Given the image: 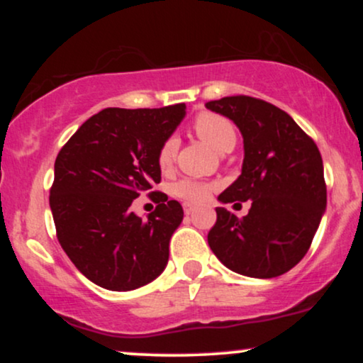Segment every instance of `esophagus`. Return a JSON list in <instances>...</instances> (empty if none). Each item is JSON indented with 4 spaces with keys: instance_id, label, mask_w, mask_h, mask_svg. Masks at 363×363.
<instances>
[{
    "instance_id": "34e87169",
    "label": "esophagus",
    "mask_w": 363,
    "mask_h": 363,
    "mask_svg": "<svg viewBox=\"0 0 363 363\" xmlns=\"http://www.w3.org/2000/svg\"><path fill=\"white\" fill-rule=\"evenodd\" d=\"M193 211H194V206L191 205V203H184V213L186 215H193Z\"/></svg>"
}]
</instances>
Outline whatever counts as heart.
Segmentation results:
<instances>
[{
  "mask_svg": "<svg viewBox=\"0 0 363 363\" xmlns=\"http://www.w3.org/2000/svg\"><path fill=\"white\" fill-rule=\"evenodd\" d=\"M193 128L196 135L216 152L223 153L225 150L234 148L237 140L234 124L223 116L215 114V112H201L194 118ZM177 147L179 141L176 136H170L162 143L157 155L158 167L162 170L172 167L174 160H176ZM172 194L186 203H203L210 196V186L193 181V179H182L172 186Z\"/></svg>",
  "mask_w": 363,
  "mask_h": 363,
  "instance_id": "heart-1",
  "label": "heart"
}]
</instances>
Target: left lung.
<instances>
[{"label": "left lung", "mask_w": 363, "mask_h": 363, "mask_svg": "<svg viewBox=\"0 0 363 363\" xmlns=\"http://www.w3.org/2000/svg\"><path fill=\"white\" fill-rule=\"evenodd\" d=\"M206 107L234 121L244 138L242 172L218 201L235 208L251 201L242 218L216 208L208 244L232 272L280 277L309 251L326 210L319 150L285 111L269 102L235 95Z\"/></svg>", "instance_id": "left-lung-1"}]
</instances>
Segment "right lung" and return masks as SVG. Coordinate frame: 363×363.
I'll return each instance as SVG.
<instances>
[{
    "label": "right lung",
    "instance_id": "add662e5",
    "mask_svg": "<svg viewBox=\"0 0 363 363\" xmlns=\"http://www.w3.org/2000/svg\"><path fill=\"white\" fill-rule=\"evenodd\" d=\"M184 116V104L162 109L109 107L86 119L57 153L49 196L57 240L95 285L135 290L167 266L182 206L157 191L150 194L158 205L147 218L129 206L160 182L158 150Z\"/></svg>",
    "mask_w": 363,
    "mask_h": 363
}]
</instances>
